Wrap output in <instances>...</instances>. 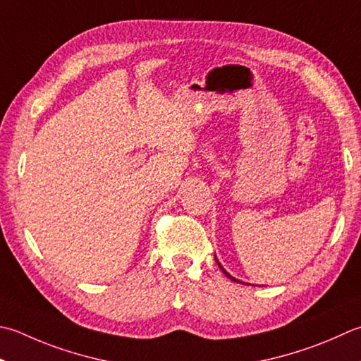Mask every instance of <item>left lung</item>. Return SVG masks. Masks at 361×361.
I'll use <instances>...</instances> for the list:
<instances>
[{
	"label": "left lung",
	"mask_w": 361,
	"mask_h": 361,
	"mask_svg": "<svg viewBox=\"0 0 361 361\" xmlns=\"http://www.w3.org/2000/svg\"><path fill=\"white\" fill-rule=\"evenodd\" d=\"M214 258H216V257H214ZM216 261H217V264H219V267H221V269H222V272H224L225 275H227V277H228V279H230L231 281H236V283H243V281H241V280H238V279H235V277H233V275H230V274H228L227 271H225V269H224V267H222V264H221V263H219V259H217V258H216ZM244 285H245V283H244Z\"/></svg>",
	"instance_id": "1"
}]
</instances>
